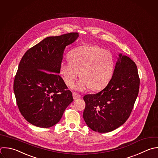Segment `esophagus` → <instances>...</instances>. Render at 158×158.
<instances>
[{
	"label": "esophagus",
	"instance_id": "obj_1",
	"mask_svg": "<svg viewBox=\"0 0 158 158\" xmlns=\"http://www.w3.org/2000/svg\"><path fill=\"white\" fill-rule=\"evenodd\" d=\"M73 99L75 100H77V99H78L81 98V95L79 93H78L73 92Z\"/></svg>",
	"mask_w": 158,
	"mask_h": 158
}]
</instances>
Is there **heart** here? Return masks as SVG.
Instances as JSON below:
<instances>
[{"instance_id": "b5f03b06", "label": "heart", "mask_w": 158, "mask_h": 158, "mask_svg": "<svg viewBox=\"0 0 158 158\" xmlns=\"http://www.w3.org/2000/svg\"><path fill=\"white\" fill-rule=\"evenodd\" d=\"M69 59L62 61L59 67L60 75L67 86H72L80 74L82 79L74 86L77 89H101L112 78L114 56L98 45L80 46L70 52Z\"/></svg>"}]
</instances>
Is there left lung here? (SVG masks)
<instances>
[{
    "mask_svg": "<svg viewBox=\"0 0 158 158\" xmlns=\"http://www.w3.org/2000/svg\"><path fill=\"white\" fill-rule=\"evenodd\" d=\"M118 56L106 87L83 97L86 104L83 118L94 131L107 133L123 125L130 115L138 94L139 78L135 63L122 54Z\"/></svg>",
    "mask_w": 158,
    "mask_h": 158,
    "instance_id": "1",
    "label": "left lung"
}]
</instances>
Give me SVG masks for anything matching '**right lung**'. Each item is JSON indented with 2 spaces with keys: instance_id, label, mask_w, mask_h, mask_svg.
Wrapping results in <instances>:
<instances>
[{
  "instance_id": "1",
  "label": "right lung",
  "mask_w": 158,
  "mask_h": 158,
  "mask_svg": "<svg viewBox=\"0 0 158 158\" xmlns=\"http://www.w3.org/2000/svg\"><path fill=\"white\" fill-rule=\"evenodd\" d=\"M78 36V33H70L48 37L22 57L14 91L20 113L32 125L52 127L73 101L72 92L58 73L65 48Z\"/></svg>"
}]
</instances>
